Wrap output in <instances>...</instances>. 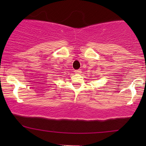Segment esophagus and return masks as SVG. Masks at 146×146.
Here are the masks:
<instances>
[{"label":"esophagus","instance_id":"obj_1","mask_svg":"<svg viewBox=\"0 0 146 146\" xmlns=\"http://www.w3.org/2000/svg\"><path fill=\"white\" fill-rule=\"evenodd\" d=\"M82 73L81 69L75 70V73H76V74H80V73Z\"/></svg>","mask_w":146,"mask_h":146}]
</instances>
